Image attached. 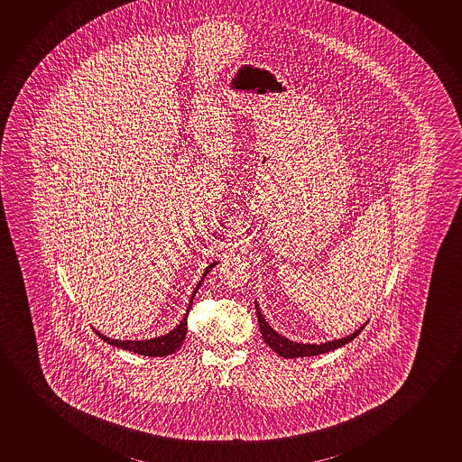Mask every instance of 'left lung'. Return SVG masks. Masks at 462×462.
Returning a JSON list of instances; mask_svg holds the SVG:
<instances>
[{"instance_id": "left-lung-1", "label": "left lung", "mask_w": 462, "mask_h": 462, "mask_svg": "<svg viewBox=\"0 0 462 462\" xmlns=\"http://www.w3.org/2000/svg\"><path fill=\"white\" fill-rule=\"evenodd\" d=\"M255 311H257V321H259V328H261L263 341L267 343L270 348L273 349L274 353H278V355L286 357V359L324 355V353H328V351H334V349L346 345L348 341L355 340L356 337L361 334L362 328L367 326V322H365L362 328L356 330L355 334L348 335V337L340 338V340L326 341V343H321V345H307V343H295V341L288 340L282 335L274 332L273 328H270L268 322H265V319H263V316L259 311L257 305H255Z\"/></svg>"}]
</instances>
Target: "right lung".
<instances>
[{
  "mask_svg": "<svg viewBox=\"0 0 462 462\" xmlns=\"http://www.w3.org/2000/svg\"><path fill=\"white\" fill-rule=\"evenodd\" d=\"M214 265H216V262L211 263V265H208L207 270H205V273H203V278L207 276L208 272H209ZM203 278H201V282H203ZM201 282L197 284L194 294L190 297V303H189L188 311H186V315L182 318V321H180V324L171 330V332H168L167 335L155 337V338H151V340L121 341L107 338V337L101 335L100 332H97V330H95V334L98 335L101 340L106 341V343L113 345V346L127 349V351H134V353H138V355L141 356H154V357H162V356L173 355L174 351L180 348V345H182V341H184L186 335H188L189 310L192 307V300H194L195 294H197V291H199V288L201 286Z\"/></svg>",
  "mask_w": 462,
  "mask_h": 462,
  "instance_id": "1",
  "label": "right lung"
}]
</instances>
